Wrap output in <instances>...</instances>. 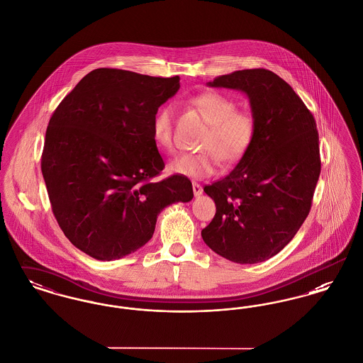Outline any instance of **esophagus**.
Wrapping results in <instances>:
<instances>
[{
  "instance_id": "1",
  "label": "esophagus",
  "mask_w": 363,
  "mask_h": 363,
  "mask_svg": "<svg viewBox=\"0 0 363 363\" xmlns=\"http://www.w3.org/2000/svg\"><path fill=\"white\" fill-rule=\"evenodd\" d=\"M191 188H193L194 196H200V194L203 193V186H201L200 184H197V182H193V184H191Z\"/></svg>"
}]
</instances>
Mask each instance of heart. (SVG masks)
I'll use <instances>...</instances> for the list:
<instances>
[{
  "mask_svg": "<svg viewBox=\"0 0 363 363\" xmlns=\"http://www.w3.org/2000/svg\"><path fill=\"white\" fill-rule=\"evenodd\" d=\"M191 104L211 125L199 143L201 148L174 156L169 162V172L188 178H204L216 172L219 157L225 163H233L246 152L255 133V118L247 111L237 110L235 101L218 91L203 92L194 96ZM152 138L159 148H173L172 104H163L157 110L152 121Z\"/></svg>",
  "mask_w": 363,
  "mask_h": 363,
  "instance_id": "heart-1",
  "label": "heart"
}]
</instances>
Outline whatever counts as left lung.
Instances as JSON below:
<instances>
[{"label": "left lung", "mask_w": 363, "mask_h": 363, "mask_svg": "<svg viewBox=\"0 0 363 363\" xmlns=\"http://www.w3.org/2000/svg\"><path fill=\"white\" fill-rule=\"evenodd\" d=\"M208 86L247 95L255 133L235 169L204 186L216 213L201 237L225 259L261 262L293 240L311 212L321 172L317 125L291 86L271 70H235Z\"/></svg>", "instance_id": "obj_1"}]
</instances>
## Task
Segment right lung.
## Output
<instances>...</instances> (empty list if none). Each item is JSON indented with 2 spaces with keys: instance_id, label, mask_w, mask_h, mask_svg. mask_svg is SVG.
<instances>
[{
  "instance_id": "right-lung-1",
  "label": "right lung",
  "mask_w": 363,
  "mask_h": 363,
  "mask_svg": "<svg viewBox=\"0 0 363 363\" xmlns=\"http://www.w3.org/2000/svg\"><path fill=\"white\" fill-rule=\"evenodd\" d=\"M178 89V76L99 68L54 110L42 174L58 225L88 256L110 261L136 252L152 238L163 208L193 199L186 177L152 181L164 169L152 121Z\"/></svg>"
}]
</instances>
